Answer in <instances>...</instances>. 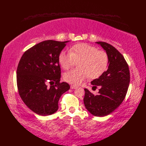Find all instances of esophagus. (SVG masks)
<instances>
[{
	"label": "esophagus",
	"mask_w": 146,
	"mask_h": 146,
	"mask_svg": "<svg viewBox=\"0 0 146 146\" xmlns=\"http://www.w3.org/2000/svg\"><path fill=\"white\" fill-rule=\"evenodd\" d=\"M70 87H71V89H75V88H77V86H75V85H71Z\"/></svg>",
	"instance_id": "34e87169"
}]
</instances>
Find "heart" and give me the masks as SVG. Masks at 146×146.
Returning <instances> with one entry per match:
<instances>
[{
    "label": "heart",
    "mask_w": 146,
    "mask_h": 146,
    "mask_svg": "<svg viewBox=\"0 0 146 146\" xmlns=\"http://www.w3.org/2000/svg\"><path fill=\"white\" fill-rule=\"evenodd\" d=\"M59 62L65 70H69L80 61V68L71 70L64 75V80L71 84L79 85L89 76L97 78L107 70L109 58L104 51L86 43L77 44L70 49V52L63 51L59 55Z\"/></svg>",
    "instance_id": "heart-1"
}]
</instances>
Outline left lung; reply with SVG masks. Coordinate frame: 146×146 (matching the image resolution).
I'll return each mask as SVG.
<instances>
[{"label":"left lung","instance_id":"1","mask_svg":"<svg viewBox=\"0 0 146 146\" xmlns=\"http://www.w3.org/2000/svg\"><path fill=\"white\" fill-rule=\"evenodd\" d=\"M97 43L106 51L109 63L103 75L91 82L93 90L100 86L98 94H93L85 88L83 100L86 108L92 115L104 117L112 112L124 100L129 85L130 71L125 58L116 48L105 42Z\"/></svg>","mask_w":146,"mask_h":146}]
</instances>
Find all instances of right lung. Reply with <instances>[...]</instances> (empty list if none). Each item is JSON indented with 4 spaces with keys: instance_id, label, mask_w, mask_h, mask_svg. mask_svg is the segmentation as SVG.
I'll return each instance as SVG.
<instances>
[{
    "instance_id": "obj_1",
    "label": "right lung",
    "mask_w": 146,
    "mask_h": 146,
    "mask_svg": "<svg viewBox=\"0 0 146 146\" xmlns=\"http://www.w3.org/2000/svg\"><path fill=\"white\" fill-rule=\"evenodd\" d=\"M47 40L27 49L17 69V85L27 107L40 115H49L58 109L61 95L70 89L60 82L59 55L66 42Z\"/></svg>"
}]
</instances>
